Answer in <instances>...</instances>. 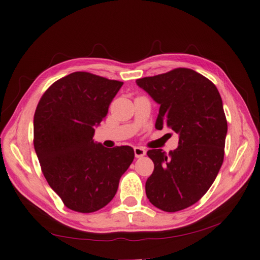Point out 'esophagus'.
<instances>
[{
  "label": "esophagus",
  "mask_w": 260,
  "mask_h": 260,
  "mask_svg": "<svg viewBox=\"0 0 260 260\" xmlns=\"http://www.w3.org/2000/svg\"><path fill=\"white\" fill-rule=\"evenodd\" d=\"M134 153H135V157H137V158H141V157H143L146 154V151L144 150V148L143 147H134Z\"/></svg>",
  "instance_id": "esophagus-1"
}]
</instances>
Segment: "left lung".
<instances>
[{
	"mask_svg": "<svg viewBox=\"0 0 260 260\" xmlns=\"http://www.w3.org/2000/svg\"><path fill=\"white\" fill-rule=\"evenodd\" d=\"M136 84L159 104L155 128L169 127L180 135L178 148L168 155L147 151L154 163L145 184L147 199L163 211H180L206 194L222 165L228 125L221 96L212 81L187 68Z\"/></svg>",
	"mask_w": 260,
	"mask_h": 260,
	"instance_id": "1",
	"label": "left lung"
}]
</instances>
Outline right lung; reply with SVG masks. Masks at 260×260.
<instances>
[{
  "label": "right lung",
  "mask_w": 260,
  "mask_h": 260,
  "mask_svg": "<svg viewBox=\"0 0 260 260\" xmlns=\"http://www.w3.org/2000/svg\"><path fill=\"white\" fill-rule=\"evenodd\" d=\"M123 82L77 71L48 88L33 120V145L49 185L70 210L90 213L113 200L134 159L131 146L93 142Z\"/></svg>",
  "instance_id": "obj_1"
}]
</instances>
